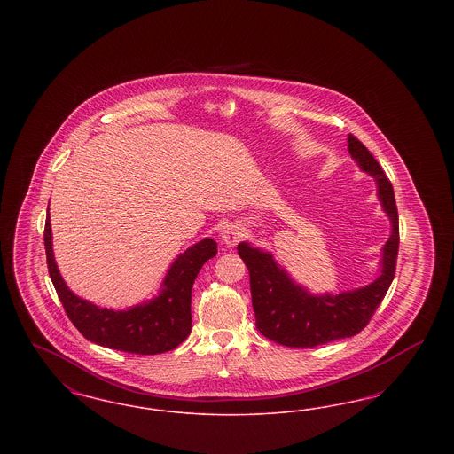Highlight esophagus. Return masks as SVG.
<instances>
[{
    "mask_svg": "<svg viewBox=\"0 0 454 454\" xmlns=\"http://www.w3.org/2000/svg\"><path fill=\"white\" fill-rule=\"evenodd\" d=\"M243 238V231L241 228L237 224H226L224 230L221 231V241L228 247V248H233L237 247L238 241Z\"/></svg>",
    "mask_w": 454,
    "mask_h": 454,
    "instance_id": "obj_1",
    "label": "esophagus"
}]
</instances>
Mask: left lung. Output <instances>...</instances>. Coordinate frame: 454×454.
<instances>
[{
  "label": "left lung",
  "instance_id": "left-lung-1",
  "mask_svg": "<svg viewBox=\"0 0 454 454\" xmlns=\"http://www.w3.org/2000/svg\"><path fill=\"white\" fill-rule=\"evenodd\" d=\"M347 148L361 172L376 184V195L388 216L391 233L381 248L380 274L363 287L337 294L317 293L294 281L272 252L254 247L250 241L238 245V254L248 267L252 304L260 333L286 347H317L357 335L371 320L388 293L395 278L398 255V213L393 187L366 146L348 134Z\"/></svg>",
  "mask_w": 454,
  "mask_h": 454
}]
</instances>
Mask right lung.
<instances>
[{
	"label": "right lung",
	"mask_w": 454,
	"mask_h": 454,
	"mask_svg": "<svg viewBox=\"0 0 454 454\" xmlns=\"http://www.w3.org/2000/svg\"><path fill=\"white\" fill-rule=\"evenodd\" d=\"M43 245L51 281L65 306L66 315L80 333L97 346L145 356L168 352L189 337L195 278L202 265L217 254V243L213 238L197 241L173 260L156 296L126 309H114L83 300L67 287L54 259L49 216L45 219Z\"/></svg>",
	"instance_id": "add662e5"
}]
</instances>
